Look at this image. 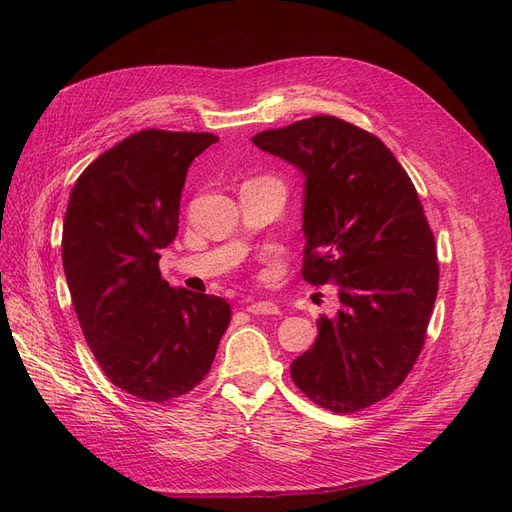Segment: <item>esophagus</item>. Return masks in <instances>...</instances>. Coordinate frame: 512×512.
<instances>
[{
  "instance_id": "1",
  "label": "esophagus",
  "mask_w": 512,
  "mask_h": 512,
  "mask_svg": "<svg viewBox=\"0 0 512 512\" xmlns=\"http://www.w3.org/2000/svg\"><path fill=\"white\" fill-rule=\"evenodd\" d=\"M245 309L250 314H256V316H273V314H280V307H277L273 301H252L247 303Z\"/></svg>"
}]
</instances>
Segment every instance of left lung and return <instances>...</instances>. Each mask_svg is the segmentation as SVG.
Instances as JSON below:
<instances>
[{"label": "left lung", "mask_w": 512, "mask_h": 512, "mask_svg": "<svg viewBox=\"0 0 512 512\" xmlns=\"http://www.w3.org/2000/svg\"><path fill=\"white\" fill-rule=\"evenodd\" d=\"M254 143L303 170V280L333 282L342 303L333 320H318L292 380L331 412L374 406L408 378L438 297L436 239L421 198L389 147L344 119L316 115Z\"/></svg>", "instance_id": "1"}]
</instances>
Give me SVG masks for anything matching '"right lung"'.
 I'll list each match as a JSON object with an SVG mask.
<instances>
[{
  "instance_id": "right-lung-1",
  "label": "right lung",
  "mask_w": 512,
  "mask_h": 512,
  "mask_svg": "<svg viewBox=\"0 0 512 512\" xmlns=\"http://www.w3.org/2000/svg\"><path fill=\"white\" fill-rule=\"evenodd\" d=\"M218 136L147 128L104 151L76 179L61 258L76 318L104 376L164 404L205 380L230 324L215 294L175 290L160 250L179 230L185 173Z\"/></svg>"
}]
</instances>
